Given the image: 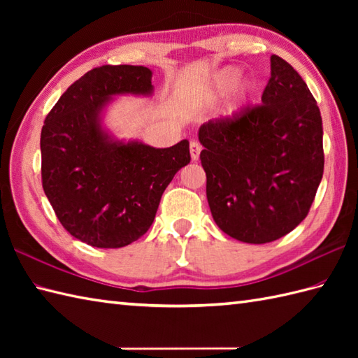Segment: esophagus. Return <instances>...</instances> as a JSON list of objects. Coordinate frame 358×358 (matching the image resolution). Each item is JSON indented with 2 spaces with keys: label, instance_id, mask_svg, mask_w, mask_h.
Wrapping results in <instances>:
<instances>
[{
  "label": "esophagus",
  "instance_id": "1",
  "mask_svg": "<svg viewBox=\"0 0 358 358\" xmlns=\"http://www.w3.org/2000/svg\"><path fill=\"white\" fill-rule=\"evenodd\" d=\"M189 150H191V158L192 162H196L200 158V152H201V146L196 141H191L189 144Z\"/></svg>",
  "mask_w": 358,
  "mask_h": 358
}]
</instances>
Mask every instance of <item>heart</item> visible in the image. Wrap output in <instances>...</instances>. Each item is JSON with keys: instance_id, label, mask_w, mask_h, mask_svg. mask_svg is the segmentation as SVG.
I'll use <instances>...</instances> for the list:
<instances>
[{"instance_id": "b5f03b06", "label": "heart", "mask_w": 358, "mask_h": 358, "mask_svg": "<svg viewBox=\"0 0 358 358\" xmlns=\"http://www.w3.org/2000/svg\"><path fill=\"white\" fill-rule=\"evenodd\" d=\"M237 78H238V71L237 69H226V71H223L222 73L218 75L217 80H215V90L218 92V90H223L226 87H229L231 85H234L235 80H237ZM240 95H245V92H243V90H241ZM238 103H240V98H237V100H235L234 108H237Z\"/></svg>"}]
</instances>
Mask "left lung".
<instances>
[{
    "label": "left lung",
    "mask_w": 358,
    "mask_h": 358,
    "mask_svg": "<svg viewBox=\"0 0 358 358\" xmlns=\"http://www.w3.org/2000/svg\"><path fill=\"white\" fill-rule=\"evenodd\" d=\"M262 103L199 129L214 222L252 245L285 237L305 220L324 166L320 109L299 72L277 55Z\"/></svg>",
    "instance_id": "1"
}]
</instances>
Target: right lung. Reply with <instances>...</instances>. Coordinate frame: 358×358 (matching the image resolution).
<instances>
[{
  "mask_svg": "<svg viewBox=\"0 0 358 358\" xmlns=\"http://www.w3.org/2000/svg\"><path fill=\"white\" fill-rule=\"evenodd\" d=\"M123 95H154L152 71L95 67L59 96L41 131L44 194L64 229L94 248H123L143 237L164 189L191 162L187 140L172 148L118 140L104 117Z\"/></svg>",
  "mask_w": 358,
  "mask_h": 358,
  "instance_id": "obj_1",
  "label": "right lung"
}]
</instances>
